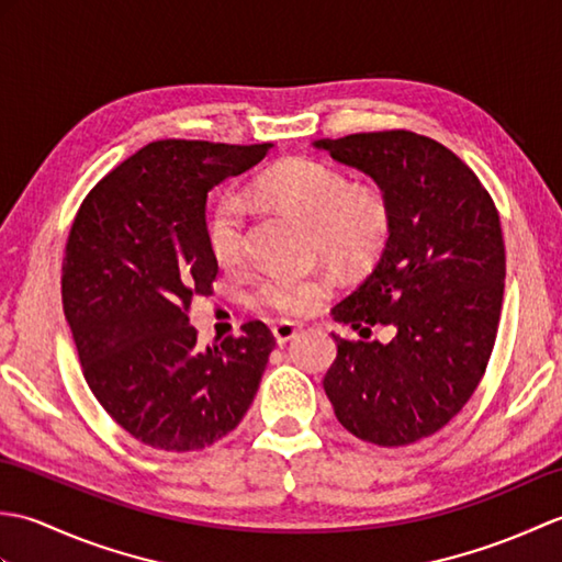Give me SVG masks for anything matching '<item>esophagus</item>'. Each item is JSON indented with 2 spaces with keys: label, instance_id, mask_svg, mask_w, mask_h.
<instances>
[{
  "label": "esophagus",
  "instance_id": "esophagus-1",
  "mask_svg": "<svg viewBox=\"0 0 562 562\" xmlns=\"http://www.w3.org/2000/svg\"><path fill=\"white\" fill-rule=\"evenodd\" d=\"M296 333H300V326L292 324V321H280V324L272 326V336L278 340V345L290 342L292 338H296Z\"/></svg>",
  "mask_w": 562,
  "mask_h": 562
}]
</instances>
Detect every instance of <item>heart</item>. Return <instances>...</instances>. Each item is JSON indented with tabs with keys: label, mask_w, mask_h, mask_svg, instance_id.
Here are the masks:
<instances>
[{
	"label": "heart",
	"mask_w": 562,
	"mask_h": 562,
	"mask_svg": "<svg viewBox=\"0 0 562 562\" xmlns=\"http://www.w3.org/2000/svg\"><path fill=\"white\" fill-rule=\"evenodd\" d=\"M266 193L314 222L316 246L333 260L360 266L384 246L391 229L386 195L374 186H352L340 169L316 159H294L268 173ZM207 241L220 266H238L246 254V205L224 195L207 220ZM333 290L326 272L268 270L254 296L280 316H306Z\"/></svg>",
	"instance_id": "obj_1"
}]
</instances>
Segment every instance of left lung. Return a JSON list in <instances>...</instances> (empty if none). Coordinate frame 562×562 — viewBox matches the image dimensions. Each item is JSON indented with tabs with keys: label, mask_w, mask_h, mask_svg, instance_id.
I'll list each match as a JSON object with an SVG mask.
<instances>
[{
	"label": "left lung",
	"mask_w": 562,
	"mask_h": 562,
	"mask_svg": "<svg viewBox=\"0 0 562 562\" xmlns=\"http://www.w3.org/2000/svg\"><path fill=\"white\" fill-rule=\"evenodd\" d=\"M333 159L374 178L391 229L372 274L333 318L360 336L393 326L391 342L345 340L324 379L340 425L379 447L439 432L479 389L505 294V241L491 193L439 142L411 130L318 139Z\"/></svg>",
	"instance_id": "obj_1"
}]
</instances>
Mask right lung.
<instances>
[{
	"instance_id": "add662e5",
	"label": "right lung",
	"mask_w": 562,
	"mask_h": 562,
	"mask_svg": "<svg viewBox=\"0 0 562 562\" xmlns=\"http://www.w3.org/2000/svg\"><path fill=\"white\" fill-rule=\"evenodd\" d=\"M272 145L159 139L115 166L83 198L63 258V308L81 372L113 420L142 445L195 451L241 423L274 336L198 348L190 302L210 294L217 258L207 193L248 171Z\"/></svg>"
}]
</instances>
